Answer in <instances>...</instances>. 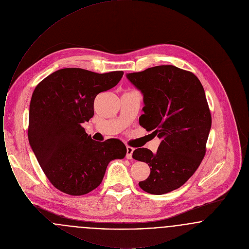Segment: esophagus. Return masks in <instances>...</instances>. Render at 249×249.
<instances>
[{"label":"esophagus","mask_w":249,"mask_h":249,"mask_svg":"<svg viewBox=\"0 0 249 249\" xmlns=\"http://www.w3.org/2000/svg\"><path fill=\"white\" fill-rule=\"evenodd\" d=\"M133 150L134 148L131 147V146H127V154H126V158L128 160H130L132 158V153H133Z\"/></svg>","instance_id":"esophagus-1"}]
</instances>
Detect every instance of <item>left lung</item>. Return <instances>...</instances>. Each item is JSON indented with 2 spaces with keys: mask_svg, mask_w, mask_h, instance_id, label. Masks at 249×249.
<instances>
[{
  "mask_svg": "<svg viewBox=\"0 0 249 249\" xmlns=\"http://www.w3.org/2000/svg\"><path fill=\"white\" fill-rule=\"evenodd\" d=\"M127 78L143 95L139 124L160 139L157 152L137 148L132 158L148 163L142 190L161 195L183 186L201 164L212 118L203 87L191 71L160 65Z\"/></svg>",
  "mask_w": 249,
  "mask_h": 249,
  "instance_id": "left-lung-1",
  "label": "left lung"
}]
</instances>
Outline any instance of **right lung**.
<instances>
[{
    "label": "right lung",
    "instance_id": "right-lung-1",
    "mask_svg": "<svg viewBox=\"0 0 249 249\" xmlns=\"http://www.w3.org/2000/svg\"><path fill=\"white\" fill-rule=\"evenodd\" d=\"M123 71L97 73L80 68L52 72L33 93L28 137L43 172L58 190L80 196L103 181L108 163L123 159L119 139L97 142L82 127L94 115L96 96L118 85Z\"/></svg>",
    "mask_w": 249,
    "mask_h": 249
}]
</instances>
